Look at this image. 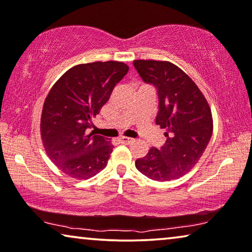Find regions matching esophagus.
<instances>
[{"label": "esophagus", "mask_w": 252, "mask_h": 252, "mask_svg": "<svg viewBox=\"0 0 252 252\" xmlns=\"http://www.w3.org/2000/svg\"><path fill=\"white\" fill-rule=\"evenodd\" d=\"M119 140H120V143L125 144V145H129L133 141V139H131V138H126V137H121Z\"/></svg>", "instance_id": "esophagus-1"}]
</instances>
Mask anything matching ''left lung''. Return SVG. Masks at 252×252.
I'll return each mask as SVG.
<instances>
[{
    "label": "left lung",
    "instance_id": "left-lung-1",
    "mask_svg": "<svg viewBox=\"0 0 252 252\" xmlns=\"http://www.w3.org/2000/svg\"><path fill=\"white\" fill-rule=\"evenodd\" d=\"M141 79L158 89L157 125L166 141L152 147L136 168L150 179L169 182L189 172L210 141L214 120L211 108L195 82L178 66L163 60H133Z\"/></svg>",
    "mask_w": 252,
    "mask_h": 252
}]
</instances>
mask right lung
<instances>
[{
  "mask_svg": "<svg viewBox=\"0 0 252 252\" xmlns=\"http://www.w3.org/2000/svg\"><path fill=\"white\" fill-rule=\"evenodd\" d=\"M127 70L125 63L114 60L80 63L49 91L41 115V139L49 158L67 176L86 180L107 165L114 146L89 129Z\"/></svg>",
  "mask_w": 252,
  "mask_h": 252,
  "instance_id": "right-lung-1",
  "label": "right lung"
}]
</instances>
